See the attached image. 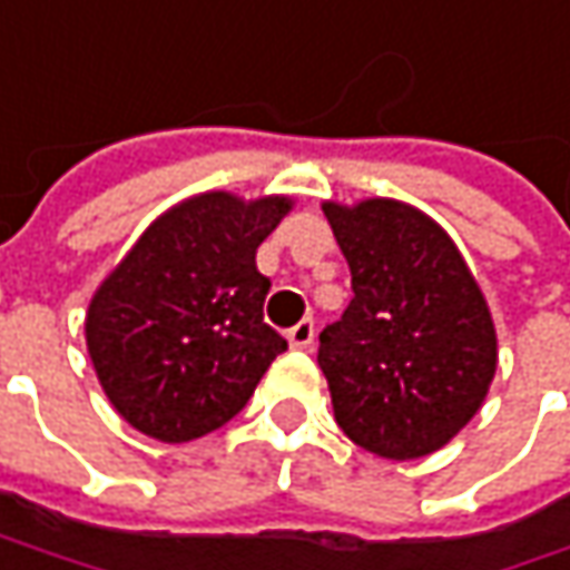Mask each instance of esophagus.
Returning a JSON list of instances; mask_svg holds the SVG:
<instances>
[{
	"label": "esophagus",
	"instance_id": "obj_1",
	"mask_svg": "<svg viewBox=\"0 0 570 570\" xmlns=\"http://www.w3.org/2000/svg\"><path fill=\"white\" fill-rule=\"evenodd\" d=\"M313 338H316L313 318H303V322H296V325L286 332V342H289V348H296V352H306V348L313 345Z\"/></svg>",
	"mask_w": 570,
	"mask_h": 570
}]
</instances>
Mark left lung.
Here are the masks:
<instances>
[{
    "label": "left lung",
    "instance_id": "8db88e82",
    "mask_svg": "<svg viewBox=\"0 0 570 570\" xmlns=\"http://www.w3.org/2000/svg\"><path fill=\"white\" fill-rule=\"evenodd\" d=\"M322 213L354 289L345 316L318 335L335 422L386 461L445 449L497 374V328L478 277L452 235L403 199H325Z\"/></svg>",
    "mask_w": 570,
    "mask_h": 570
}]
</instances>
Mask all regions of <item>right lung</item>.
I'll use <instances>...</instances> for the list:
<instances>
[{
  "label": "right lung",
  "mask_w": 570,
  "mask_h": 570,
  "mask_svg": "<svg viewBox=\"0 0 570 570\" xmlns=\"http://www.w3.org/2000/svg\"><path fill=\"white\" fill-rule=\"evenodd\" d=\"M293 196L228 189L186 196L154 218L96 286L86 352L116 413L184 445L235 416L286 342L264 322L261 242Z\"/></svg>",
  "instance_id": "obj_1"
}]
</instances>
